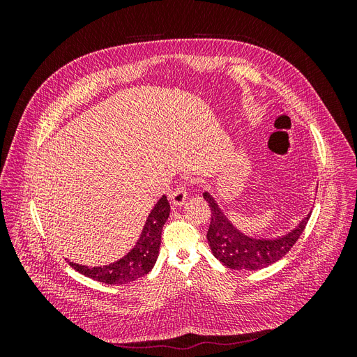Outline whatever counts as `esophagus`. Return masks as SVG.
I'll use <instances>...</instances> for the list:
<instances>
[{
    "label": "esophagus",
    "mask_w": 357,
    "mask_h": 357,
    "mask_svg": "<svg viewBox=\"0 0 357 357\" xmlns=\"http://www.w3.org/2000/svg\"><path fill=\"white\" fill-rule=\"evenodd\" d=\"M188 199V186L186 185H178L174 190L169 193V201L174 207H178V205L185 204Z\"/></svg>",
    "instance_id": "obj_1"
}]
</instances>
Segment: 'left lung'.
Listing matches in <instances>:
<instances>
[{
    "label": "left lung",
    "instance_id": "8db88e82",
    "mask_svg": "<svg viewBox=\"0 0 357 357\" xmlns=\"http://www.w3.org/2000/svg\"><path fill=\"white\" fill-rule=\"evenodd\" d=\"M204 198L211 210V222L207 231L211 252L223 265L231 269L255 271V269L266 268L280 261L296 244L311 215L308 214L295 231H291L283 238L274 241L255 240L248 238L234 228L207 192L204 193Z\"/></svg>",
    "mask_w": 357,
    "mask_h": 357
}]
</instances>
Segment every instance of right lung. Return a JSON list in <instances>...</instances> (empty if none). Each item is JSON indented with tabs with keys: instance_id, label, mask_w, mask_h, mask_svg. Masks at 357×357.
<instances>
[{
	"instance_id": "right-lung-1",
	"label": "right lung",
	"mask_w": 357,
	"mask_h": 357,
	"mask_svg": "<svg viewBox=\"0 0 357 357\" xmlns=\"http://www.w3.org/2000/svg\"><path fill=\"white\" fill-rule=\"evenodd\" d=\"M169 215V202L164 195L150 213L137 245L121 261L112 265L88 268L68 262L75 271L105 284H126L146 275L153 268L160 245L162 226Z\"/></svg>"
}]
</instances>
